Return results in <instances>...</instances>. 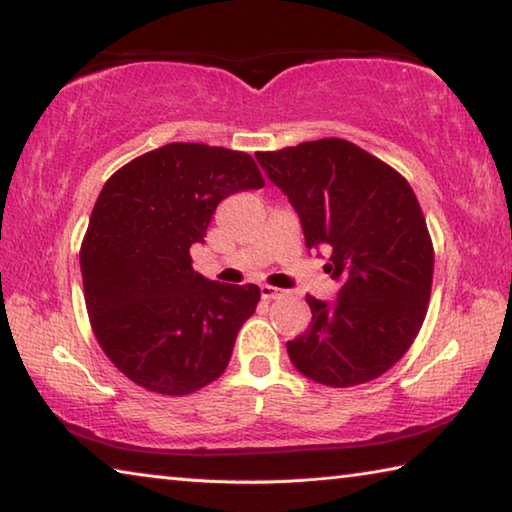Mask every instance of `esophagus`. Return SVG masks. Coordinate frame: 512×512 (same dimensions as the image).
<instances>
[{"label":"esophagus","mask_w":512,"mask_h":512,"mask_svg":"<svg viewBox=\"0 0 512 512\" xmlns=\"http://www.w3.org/2000/svg\"><path fill=\"white\" fill-rule=\"evenodd\" d=\"M259 289H262V298L264 300H280V298L287 296V291L271 287V284H262V287H259Z\"/></svg>","instance_id":"obj_1"}]
</instances>
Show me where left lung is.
Wrapping results in <instances>:
<instances>
[{
  "instance_id": "obj_1",
  "label": "left lung",
  "mask_w": 512,
  "mask_h": 512,
  "mask_svg": "<svg viewBox=\"0 0 512 512\" xmlns=\"http://www.w3.org/2000/svg\"><path fill=\"white\" fill-rule=\"evenodd\" d=\"M289 196L307 248L329 246L334 302L307 296L309 329L287 343L302 375L348 388L384 375L418 336L433 282L427 221L402 173L339 137L259 151Z\"/></svg>"
}]
</instances>
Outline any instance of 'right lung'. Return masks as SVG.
Masks as SVG:
<instances>
[{
	"label": "right lung",
	"mask_w": 512,
	"mask_h": 512,
	"mask_svg": "<svg viewBox=\"0 0 512 512\" xmlns=\"http://www.w3.org/2000/svg\"><path fill=\"white\" fill-rule=\"evenodd\" d=\"M264 187L248 153L171 142L112 173L81 244L92 332L119 372L160 395H189L223 375L257 284H221L194 271L225 196Z\"/></svg>",
	"instance_id": "add662e5"
}]
</instances>
